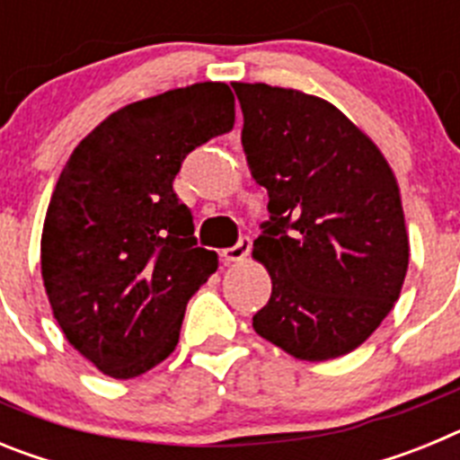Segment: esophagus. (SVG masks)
I'll return each instance as SVG.
<instances>
[{
    "instance_id": "esophagus-1",
    "label": "esophagus",
    "mask_w": 460,
    "mask_h": 460,
    "mask_svg": "<svg viewBox=\"0 0 460 460\" xmlns=\"http://www.w3.org/2000/svg\"><path fill=\"white\" fill-rule=\"evenodd\" d=\"M251 253V237H242L239 239L234 246H230V249H223L221 251V258L223 262H242V260H246V255Z\"/></svg>"
}]
</instances>
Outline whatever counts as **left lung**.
<instances>
[{"instance_id":"1","label":"left lung","mask_w":460,"mask_h":460,"mask_svg":"<svg viewBox=\"0 0 460 460\" xmlns=\"http://www.w3.org/2000/svg\"><path fill=\"white\" fill-rule=\"evenodd\" d=\"M233 87L251 177L270 195L253 258L270 271L271 296L253 329L295 359L348 355L387 318L408 274L396 174L329 101L265 83Z\"/></svg>"}]
</instances>
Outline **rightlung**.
<instances>
[{
	"instance_id": "obj_1",
	"label": "right lung",
	"mask_w": 460,
	"mask_h": 460,
	"mask_svg": "<svg viewBox=\"0 0 460 460\" xmlns=\"http://www.w3.org/2000/svg\"><path fill=\"white\" fill-rule=\"evenodd\" d=\"M234 124L226 83L136 101L105 117L64 165L40 234V276L68 343L115 380L180 343L186 304L218 270L172 190L186 154Z\"/></svg>"
}]
</instances>
